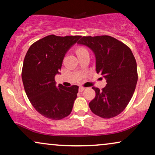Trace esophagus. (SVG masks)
<instances>
[{
    "label": "esophagus",
    "mask_w": 155,
    "mask_h": 155,
    "mask_svg": "<svg viewBox=\"0 0 155 155\" xmlns=\"http://www.w3.org/2000/svg\"><path fill=\"white\" fill-rule=\"evenodd\" d=\"M84 89H85V88H84V87L80 86V87H79V92H82V91H84Z\"/></svg>",
    "instance_id": "esophagus-1"
}]
</instances>
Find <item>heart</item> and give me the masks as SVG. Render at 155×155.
Wrapping results in <instances>:
<instances>
[{"label":"heart","mask_w":155,"mask_h":155,"mask_svg":"<svg viewBox=\"0 0 155 155\" xmlns=\"http://www.w3.org/2000/svg\"><path fill=\"white\" fill-rule=\"evenodd\" d=\"M87 49L85 48L84 47H82V46H78V47L76 48L75 49V51H76V54L78 55H79L80 54H81V53L84 52V51H86Z\"/></svg>","instance_id":"1"}]
</instances>
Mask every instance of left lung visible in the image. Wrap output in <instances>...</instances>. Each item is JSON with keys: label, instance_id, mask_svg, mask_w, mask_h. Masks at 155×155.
I'll return each instance as SVG.
<instances>
[{"label": "left lung", "instance_id": "obj_1", "mask_svg": "<svg viewBox=\"0 0 155 155\" xmlns=\"http://www.w3.org/2000/svg\"><path fill=\"white\" fill-rule=\"evenodd\" d=\"M78 43L93 51L97 73L107 82L101 90L92 87L96 96L89 104L91 111L103 118L115 117L130 102L137 82V63L130 48L108 35L82 37Z\"/></svg>", "mask_w": 155, "mask_h": 155}]
</instances>
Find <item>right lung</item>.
Segmentation results:
<instances>
[{"label": "right lung", "instance_id": "obj_1", "mask_svg": "<svg viewBox=\"0 0 155 155\" xmlns=\"http://www.w3.org/2000/svg\"><path fill=\"white\" fill-rule=\"evenodd\" d=\"M80 37L51 35L35 42L27 51L22 70L23 85L31 105L44 117L61 120L71 113L78 86L57 87L55 75L59 73L68 50Z\"/></svg>", "mask_w": 155, "mask_h": 155}]
</instances>
